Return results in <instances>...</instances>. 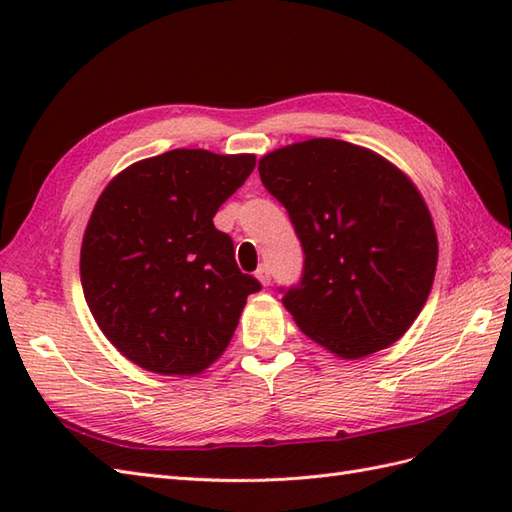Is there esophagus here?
<instances>
[{"label": "esophagus", "mask_w": 512, "mask_h": 512, "mask_svg": "<svg viewBox=\"0 0 512 512\" xmlns=\"http://www.w3.org/2000/svg\"><path fill=\"white\" fill-rule=\"evenodd\" d=\"M257 279L262 281V286H268L270 284V268H268V264H262L257 268Z\"/></svg>", "instance_id": "1"}]
</instances>
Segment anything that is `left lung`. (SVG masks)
I'll list each match as a JSON object with an SVG mask.
<instances>
[{"label":"left lung","mask_w":512,"mask_h":512,"mask_svg":"<svg viewBox=\"0 0 512 512\" xmlns=\"http://www.w3.org/2000/svg\"><path fill=\"white\" fill-rule=\"evenodd\" d=\"M259 178L306 255L299 284L279 288L301 332L343 358L396 343L427 303L438 264L436 228L413 182L334 138L270 151Z\"/></svg>","instance_id":"obj_1"}]
</instances>
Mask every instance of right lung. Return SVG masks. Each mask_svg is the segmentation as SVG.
<instances>
[{
  "label": "right lung",
  "mask_w": 512,
  "mask_h": 512,
  "mask_svg": "<svg viewBox=\"0 0 512 512\" xmlns=\"http://www.w3.org/2000/svg\"><path fill=\"white\" fill-rule=\"evenodd\" d=\"M255 169L253 154L173 149L107 184L85 228L81 284L94 321L138 367L193 376L220 358L246 297L217 209Z\"/></svg>",
  "instance_id": "1"
}]
</instances>
